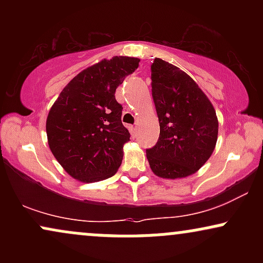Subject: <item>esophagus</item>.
I'll return each instance as SVG.
<instances>
[{"mask_svg": "<svg viewBox=\"0 0 263 263\" xmlns=\"http://www.w3.org/2000/svg\"><path fill=\"white\" fill-rule=\"evenodd\" d=\"M129 131H131V135L132 136H134V137H136V136H137V128H136V127H131V128H129Z\"/></svg>", "mask_w": 263, "mask_h": 263, "instance_id": "esophagus-1", "label": "esophagus"}]
</instances>
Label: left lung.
<instances>
[{
    "mask_svg": "<svg viewBox=\"0 0 263 263\" xmlns=\"http://www.w3.org/2000/svg\"><path fill=\"white\" fill-rule=\"evenodd\" d=\"M151 71L161 131L156 146L146 149L149 167L156 176L167 179L192 176L215 148L219 128L215 108L178 66L156 58Z\"/></svg>",
    "mask_w": 263,
    "mask_h": 263,
    "instance_id": "1",
    "label": "left lung"
}]
</instances>
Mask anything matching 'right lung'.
<instances>
[{
    "label": "right lung",
    "mask_w": 263,
    "mask_h": 263,
    "mask_svg": "<svg viewBox=\"0 0 263 263\" xmlns=\"http://www.w3.org/2000/svg\"><path fill=\"white\" fill-rule=\"evenodd\" d=\"M138 58L104 59L70 80L47 117L49 148L66 173L84 183L107 179L121 165L129 141L117 86L138 68Z\"/></svg>",
    "instance_id": "right-lung-1"
}]
</instances>
